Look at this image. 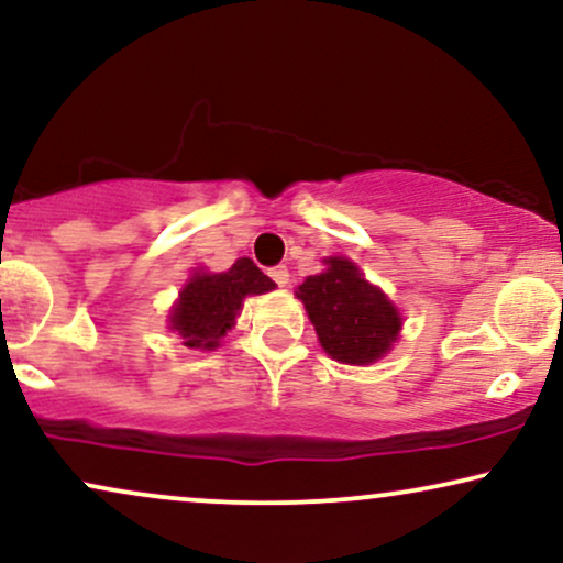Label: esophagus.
Here are the masks:
<instances>
[{"label":"esophagus","instance_id":"1","mask_svg":"<svg viewBox=\"0 0 563 563\" xmlns=\"http://www.w3.org/2000/svg\"><path fill=\"white\" fill-rule=\"evenodd\" d=\"M269 277H273V280L277 283V286L280 288H286L288 286V280H290V273H288V267H273L269 269Z\"/></svg>","mask_w":563,"mask_h":563}]
</instances>
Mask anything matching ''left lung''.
<instances>
[{
  "label": "left lung",
  "mask_w": 563,
  "mask_h": 563,
  "mask_svg": "<svg viewBox=\"0 0 563 563\" xmlns=\"http://www.w3.org/2000/svg\"><path fill=\"white\" fill-rule=\"evenodd\" d=\"M324 265V273L309 275L296 290L319 343L340 364H374L400 334V311L382 288L366 280L355 262L330 257Z\"/></svg>",
  "instance_id": "left-lung-1"
}]
</instances>
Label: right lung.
Returning <instances> with one entry per match:
<instances>
[{
	"mask_svg": "<svg viewBox=\"0 0 563 563\" xmlns=\"http://www.w3.org/2000/svg\"><path fill=\"white\" fill-rule=\"evenodd\" d=\"M275 283L249 257H241L225 273H195L174 303L168 327L179 332L184 345L195 351H216L236 322L246 296L273 290Z\"/></svg>",
	"mask_w": 563,
	"mask_h": 563,
	"instance_id": "1",
	"label": "right lung"
}]
</instances>
